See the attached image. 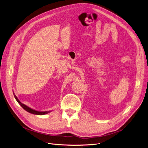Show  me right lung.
I'll return each mask as SVG.
<instances>
[{"instance_id":"1","label":"right lung","mask_w":148,"mask_h":148,"mask_svg":"<svg viewBox=\"0 0 148 148\" xmlns=\"http://www.w3.org/2000/svg\"><path fill=\"white\" fill-rule=\"evenodd\" d=\"M13 94H14V97H15V99H16V101L18 102L20 105V106L25 110H26L27 112H29V113H30V114H34V115H45V114H48V113H49V112H51V111H50V110H49V111H43V112H40V111H37V110H34V109H32V108H29V107H28L27 106H26V105H25L24 104H23V103H22L19 100H18V99L17 98V97L15 95V94H14V91H13Z\"/></svg>"}]
</instances>
